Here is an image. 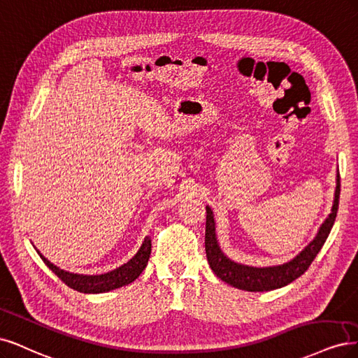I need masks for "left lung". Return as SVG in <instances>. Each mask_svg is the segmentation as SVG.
I'll use <instances>...</instances> for the list:
<instances>
[{"label":"left lung","instance_id":"left-lung-1","mask_svg":"<svg viewBox=\"0 0 358 358\" xmlns=\"http://www.w3.org/2000/svg\"><path fill=\"white\" fill-rule=\"evenodd\" d=\"M339 194H341V177L338 174L336 192H334L333 208L326 222L321 224L315 239L292 262H288L281 266L272 268H252L244 266V264L235 263L229 260L218 247L215 239V227L214 217L210 206H206V223H205V251L208 259L210 268L222 281L229 285L241 288L245 292H269L275 288H281L287 284L293 282L299 276L303 275L310 263L317 257L318 251L324 245V242L330 234L336 214L339 208Z\"/></svg>","mask_w":358,"mask_h":358}]
</instances>
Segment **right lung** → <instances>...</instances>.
I'll return each mask as SVG.
<instances>
[{
  "label": "right lung",
  "instance_id": "1",
  "mask_svg": "<svg viewBox=\"0 0 358 358\" xmlns=\"http://www.w3.org/2000/svg\"><path fill=\"white\" fill-rule=\"evenodd\" d=\"M150 252H152V239L147 236L140 251H138L128 263H124L123 266L102 275H77L71 272H65L59 268H56L48 259L43 257L40 252L38 255L43 259V262L48 264V268L52 272H55L57 278L65 282L68 287L74 288V290L80 293H106L135 281L145 269L147 262L150 259Z\"/></svg>",
  "mask_w": 358,
  "mask_h": 358
}]
</instances>
